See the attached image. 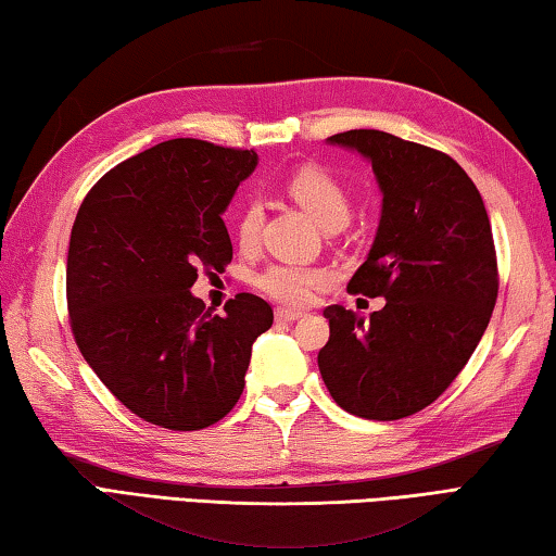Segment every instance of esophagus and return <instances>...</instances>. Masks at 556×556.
I'll return each mask as SVG.
<instances>
[{
    "label": "esophagus",
    "instance_id": "obj_1",
    "mask_svg": "<svg viewBox=\"0 0 556 556\" xmlns=\"http://www.w3.org/2000/svg\"><path fill=\"white\" fill-rule=\"evenodd\" d=\"M300 317H305V313H300V309H288V307L276 309L278 323H295V319H300Z\"/></svg>",
    "mask_w": 556,
    "mask_h": 556
}]
</instances>
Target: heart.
Instances as JSON below:
<instances>
[{"mask_svg": "<svg viewBox=\"0 0 556 556\" xmlns=\"http://www.w3.org/2000/svg\"><path fill=\"white\" fill-rule=\"evenodd\" d=\"M288 192L300 207H303L309 217L329 227H344L352 217V202L332 173L323 168H300L290 175ZM263 224V210L258 202H249L241 210L237 219V239L243 249H253L261 237ZM332 273L319 266H305V263H270L256 276V286L268 298L278 300L286 305H305L313 300L315 290L329 283Z\"/></svg>", "mask_w": 556, "mask_h": 556, "instance_id": "b5f03b06", "label": "heart"}]
</instances>
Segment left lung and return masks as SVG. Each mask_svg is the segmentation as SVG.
<instances>
[{
  "label": "left lung",
  "instance_id": "left-lung-1",
  "mask_svg": "<svg viewBox=\"0 0 556 556\" xmlns=\"http://www.w3.org/2000/svg\"><path fill=\"white\" fill-rule=\"evenodd\" d=\"M371 163L381 219L349 293L386 298L368 319L329 305L319 374L339 407L401 420L434 403L469 362L498 298L481 192L450 155L378 129L329 136Z\"/></svg>",
  "mask_w": 556,
  "mask_h": 556
}]
</instances>
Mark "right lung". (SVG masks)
Masks as SVG:
<instances>
[{
    "mask_svg": "<svg viewBox=\"0 0 556 556\" xmlns=\"http://www.w3.org/2000/svg\"><path fill=\"white\" fill-rule=\"evenodd\" d=\"M256 151L170 139L112 168L87 192L67 249V309L85 362L134 415L165 430L219 422L243 391L251 346L273 309L239 293L224 315L190 293L224 273L222 214Z\"/></svg>",
    "mask_w": 556,
    "mask_h": 556,
    "instance_id": "1",
    "label": "right lung"
}]
</instances>
